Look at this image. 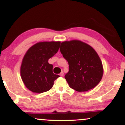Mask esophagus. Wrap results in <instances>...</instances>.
Here are the masks:
<instances>
[{"mask_svg": "<svg viewBox=\"0 0 125 125\" xmlns=\"http://www.w3.org/2000/svg\"><path fill=\"white\" fill-rule=\"evenodd\" d=\"M63 74H64V73H63V72H61V73H60L59 75L61 76H63Z\"/></svg>", "mask_w": 125, "mask_h": 125, "instance_id": "34e87169", "label": "esophagus"}]
</instances>
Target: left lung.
<instances>
[{
	"mask_svg": "<svg viewBox=\"0 0 125 125\" xmlns=\"http://www.w3.org/2000/svg\"><path fill=\"white\" fill-rule=\"evenodd\" d=\"M68 62L69 71L64 76L69 86L77 92H86L98 84L104 74L102 62L95 50L78 40L64 41L60 48Z\"/></svg>",
	"mask_w": 125,
	"mask_h": 125,
	"instance_id": "1",
	"label": "left lung"
}]
</instances>
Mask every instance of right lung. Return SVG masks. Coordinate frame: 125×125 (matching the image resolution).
<instances>
[{
  "label": "right lung",
  "instance_id": "obj_1",
  "mask_svg": "<svg viewBox=\"0 0 125 125\" xmlns=\"http://www.w3.org/2000/svg\"><path fill=\"white\" fill-rule=\"evenodd\" d=\"M61 42H40L26 52L21 66V76L25 86L33 93L48 91L60 76L53 73L48 60L58 52Z\"/></svg>",
  "mask_w": 125,
  "mask_h": 125
}]
</instances>
